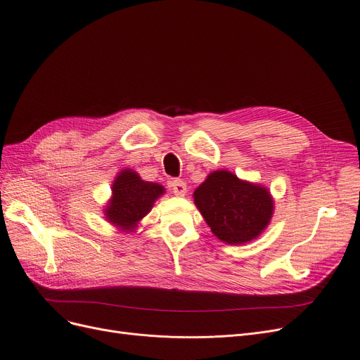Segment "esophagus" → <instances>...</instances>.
Wrapping results in <instances>:
<instances>
[{
  "mask_svg": "<svg viewBox=\"0 0 360 360\" xmlns=\"http://www.w3.org/2000/svg\"><path fill=\"white\" fill-rule=\"evenodd\" d=\"M170 186H172V193L178 197H184L186 194V184L181 179H174L170 182Z\"/></svg>",
  "mask_w": 360,
  "mask_h": 360,
  "instance_id": "obj_1",
  "label": "esophagus"
}]
</instances>
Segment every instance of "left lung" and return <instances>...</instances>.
<instances>
[{
  "instance_id": "8db88e82",
  "label": "left lung",
  "mask_w": 360,
  "mask_h": 360,
  "mask_svg": "<svg viewBox=\"0 0 360 360\" xmlns=\"http://www.w3.org/2000/svg\"><path fill=\"white\" fill-rule=\"evenodd\" d=\"M194 204L217 239L242 245L257 239L271 221L274 200L269 188L214 170L193 194Z\"/></svg>"
}]
</instances>
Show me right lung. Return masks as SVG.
Wrapping results in <instances>:
<instances>
[{"instance_id":"add662e5","label":"right lung","mask_w":360,"mask_h":360,"mask_svg":"<svg viewBox=\"0 0 360 360\" xmlns=\"http://www.w3.org/2000/svg\"><path fill=\"white\" fill-rule=\"evenodd\" d=\"M112 195L108 200L103 214L105 219L120 232H134L140 221L153 209L158 198L165 194V186L158 182H148L134 170L127 167L112 182Z\"/></svg>"}]
</instances>
